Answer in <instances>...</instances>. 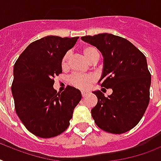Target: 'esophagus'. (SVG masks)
Instances as JSON below:
<instances>
[{
  "label": "esophagus",
  "mask_w": 161,
  "mask_h": 161,
  "mask_svg": "<svg viewBox=\"0 0 161 161\" xmlns=\"http://www.w3.org/2000/svg\"><path fill=\"white\" fill-rule=\"evenodd\" d=\"M81 95H82V97H86V96H87L88 93L86 92V91H81Z\"/></svg>",
  "instance_id": "34e87169"
}]
</instances>
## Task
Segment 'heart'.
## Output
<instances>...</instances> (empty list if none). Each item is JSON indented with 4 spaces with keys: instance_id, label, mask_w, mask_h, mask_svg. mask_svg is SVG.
Segmentation results:
<instances>
[{
    "instance_id": "1",
    "label": "heart",
    "mask_w": 161,
    "mask_h": 161,
    "mask_svg": "<svg viewBox=\"0 0 161 161\" xmlns=\"http://www.w3.org/2000/svg\"><path fill=\"white\" fill-rule=\"evenodd\" d=\"M84 57L89 62L91 60L95 59V58L99 57V53L97 49L93 46L87 45L85 46L82 49ZM69 60V53H66L62 60V68H66L67 66ZM71 82L72 85L78 87L80 89H87L89 86L95 81V76L93 75H80V74H75L71 77Z\"/></svg>"
}]
</instances>
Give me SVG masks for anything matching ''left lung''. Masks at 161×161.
<instances>
[{
    "label": "left lung",
    "instance_id": "1",
    "mask_svg": "<svg viewBox=\"0 0 161 161\" xmlns=\"http://www.w3.org/2000/svg\"><path fill=\"white\" fill-rule=\"evenodd\" d=\"M80 38L101 53L103 71L99 84L113 90L108 97L100 90L93 91L98 103L91 109L92 118L107 132H127L137 125L149 104L151 78L147 58L119 36L103 33Z\"/></svg>",
    "mask_w": 161,
    "mask_h": 161
}]
</instances>
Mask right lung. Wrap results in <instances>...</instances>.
<instances>
[{"instance_id": "add662e5", "label": "right lung", "mask_w": 161, "mask_h": 161, "mask_svg": "<svg viewBox=\"0 0 161 161\" xmlns=\"http://www.w3.org/2000/svg\"><path fill=\"white\" fill-rule=\"evenodd\" d=\"M78 38L46 36L31 42L14 64L11 92L15 111L25 127L38 137L62 133L81 99L75 87L67 86L63 92L53 88V77L62 72V58Z\"/></svg>"}]
</instances>
